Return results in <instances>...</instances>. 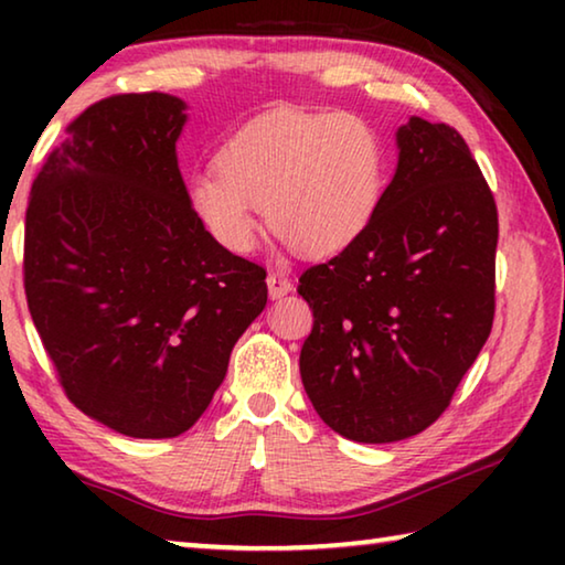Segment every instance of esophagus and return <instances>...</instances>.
I'll use <instances>...</instances> for the list:
<instances>
[{
  "label": "esophagus",
  "mask_w": 565,
  "mask_h": 565,
  "mask_svg": "<svg viewBox=\"0 0 565 565\" xmlns=\"http://www.w3.org/2000/svg\"><path fill=\"white\" fill-rule=\"evenodd\" d=\"M266 286H269L271 299H281V296H286V294L294 289V284H291L289 276H284L279 271H271L269 276H266Z\"/></svg>",
  "instance_id": "obj_1"
}]
</instances>
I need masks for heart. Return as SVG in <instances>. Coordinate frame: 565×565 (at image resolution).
<instances>
[{
    "instance_id": "heart-1",
    "label": "heart",
    "mask_w": 565,
    "mask_h": 565,
    "mask_svg": "<svg viewBox=\"0 0 565 565\" xmlns=\"http://www.w3.org/2000/svg\"><path fill=\"white\" fill-rule=\"evenodd\" d=\"M384 189V147L356 114L281 111L236 131L216 171L189 181V204L218 244L248 252L256 209L284 244L327 256L347 248L374 218Z\"/></svg>"
}]
</instances>
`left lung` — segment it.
<instances>
[{"label": "left lung", "instance_id": "1", "mask_svg": "<svg viewBox=\"0 0 565 565\" xmlns=\"http://www.w3.org/2000/svg\"><path fill=\"white\" fill-rule=\"evenodd\" d=\"M374 218L306 269L313 309L301 381L327 426L359 444L416 436L451 404L493 327L499 212L461 134L411 117Z\"/></svg>", "mask_w": 565, "mask_h": 565}]
</instances>
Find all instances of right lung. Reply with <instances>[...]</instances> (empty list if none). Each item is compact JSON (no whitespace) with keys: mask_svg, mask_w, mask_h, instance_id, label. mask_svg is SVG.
I'll return each instance as SVG.
<instances>
[{"mask_svg":"<svg viewBox=\"0 0 565 565\" xmlns=\"http://www.w3.org/2000/svg\"><path fill=\"white\" fill-rule=\"evenodd\" d=\"M186 104L84 109L34 179L24 291L66 398L131 438H174L212 404L266 271L206 232L177 161Z\"/></svg>","mask_w":565,"mask_h":565,"instance_id":"add662e5","label":"right lung"}]
</instances>
